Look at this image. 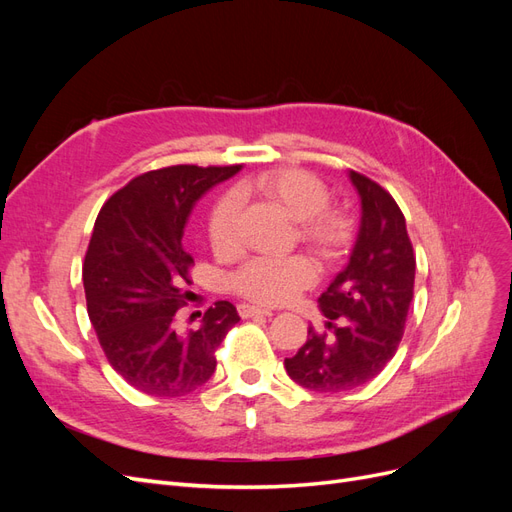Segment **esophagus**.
Wrapping results in <instances>:
<instances>
[{
  "mask_svg": "<svg viewBox=\"0 0 512 512\" xmlns=\"http://www.w3.org/2000/svg\"><path fill=\"white\" fill-rule=\"evenodd\" d=\"M239 314H241V318H254V316H273L271 309H262V307H256V305H250V303H243V305H239Z\"/></svg>",
  "mask_w": 512,
  "mask_h": 512,
  "instance_id": "obj_1",
  "label": "esophagus"
}]
</instances>
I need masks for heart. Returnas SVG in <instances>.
Instances as JSON below:
<instances>
[{
	"instance_id": "b5f03b06",
	"label": "heart",
	"mask_w": 512,
	"mask_h": 512,
	"mask_svg": "<svg viewBox=\"0 0 512 512\" xmlns=\"http://www.w3.org/2000/svg\"><path fill=\"white\" fill-rule=\"evenodd\" d=\"M247 192H256L280 205L290 218L301 222V237L318 252L331 254L342 241V224L333 213L324 211L329 190L324 181L303 168L265 170L245 183ZM241 203L235 192H224L207 215V237L213 250L228 252L239 241ZM316 280V265L305 256L269 258L256 256L230 275V288L256 303L277 305L292 299Z\"/></svg>"
}]
</instances>
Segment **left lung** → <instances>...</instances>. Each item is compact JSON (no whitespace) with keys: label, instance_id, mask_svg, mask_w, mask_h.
Here are the masks:
<instances>
[{"label":"left lung","instance_id":"8db88e82","mask_svg":"<svg viewBox=\"0 0 512 512\" xmlns=\"http://www.w3.org/2000/svg\"><path fill=\"white\" fill-rule=\"evenodd\" d=\"M350 179L361 196V228L348 265L318 297L327 318L322 333L286 359L288 376L318 393H339L374 380L404 337L414 297L416 256L406 218L380 183L356 170Z\"/></svg>","mask_w":512,"mask_h":512}]
</instances>
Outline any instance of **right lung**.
<instances>
[{
	"label": "right lung",
	"mask_w": 512,
	"mask_h": 512,
	"mask_svg": "<svg viewBox=\"0 0 512 512\" xmlns=\"http://www.w3.org/2000/svg\"><path fill=\"white\" fill-rule=\"evenodd\" d=\"M241 164H177L149 170L102 205L83 262L87 314L108 363L136 391L181 397L215 371V350L239 322L237 307L218 301L200 327L181 331L194 258L183 228L196 200Z\"/></svg>",
	"instance_id": "right-lung-1"
}]
</instances>
